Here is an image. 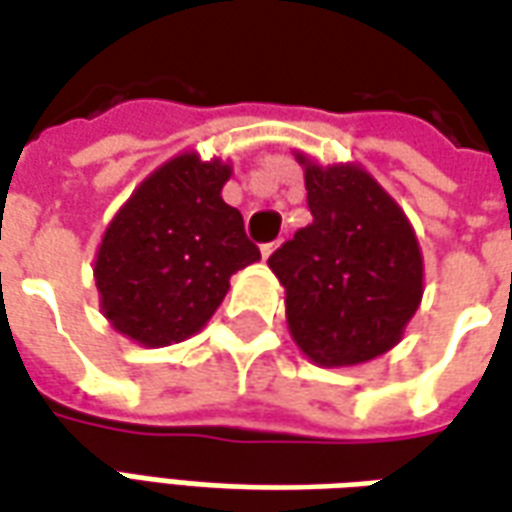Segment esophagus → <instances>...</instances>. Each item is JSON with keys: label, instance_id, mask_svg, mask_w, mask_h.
<instances>
[{"label": "esophagus", "instance_id": "34e87169", "mask_svg": "<svg viewBox=\"0 0 512 512\" xmlns=\"http://www.w3.org/2000/svg\"><path fill=\"white\" fill-rule=\"evenodd\" d=\"M278 242H270V245H262V259H270L273 253H276Z\"/></svg>", "mask_w": 512, "mask_h": 512}]
</instances>
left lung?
Returning a JSON list of instances; mask_svg holds the SVG:
<instances>
[{
    "mask_svg": "<svg viewBox=\"0 0 512 512\" xmlns=\"http://www.w3.org/2000/svg\"><path fill=\"white\" fill-rule=\"evenodd\" d=\"M312 222L267 259L284 287L287 329L320 368H354L396 348L424 298V253L410 217L357 161L295 150Z\"/></svg>",
    "mask_w": 512,
    "mask_h": 512,
    "instance_id": "left-lung-1",
    "label": "left lung"
}]
</instances>
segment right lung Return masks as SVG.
Instances as JSON below:
<instances>
[{
    "label": "right lung",
    "mask_w": 512,
    "mask_h": 512,
    "mask_svg": "<svg viewBox=\"0 0 512 512\" xmlns=\"http://www.w3.org/2000/svg\"><path fill=\"white\" fill-rule=\"evenodd\" d=\"M231 161L172 155L105 225L94 281L102 317L142 348L195 337L217 312L236 270L259 262L242 214L222 200Z\"/></svg>",
    "instance_id": "obj_1"
}]
</instances>
